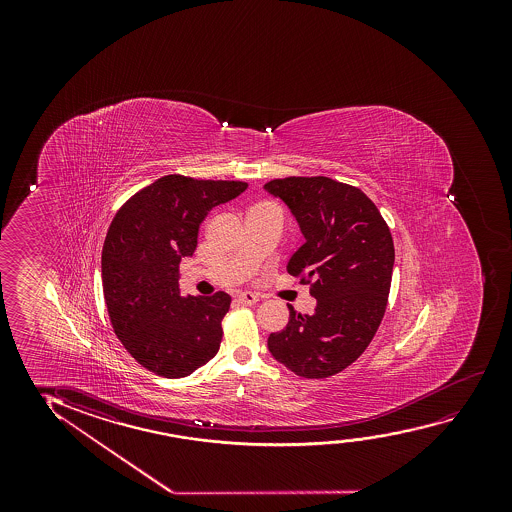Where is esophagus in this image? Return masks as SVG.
<instances>
[{
	"instance_id": "1",
	"label": "esophagus",
	"mask_w": 512,
	"mask_h": 512,
	"mask_svg": "<svg viewBox=\"0 0 512 512\" xmlns=\"http://www.w3.org/2000/svg\"><path fill=\"white\" fill-rule=\"evenodd\" d=\"M257 301H259V297L252 294V292H241V294H238V302L245 304V306H253Z\"/></svg>"
}]
</instances>
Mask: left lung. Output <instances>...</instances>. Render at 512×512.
Masks as SVG:
<instances>
[{
	"label": "left lung",
	"mask_w": 512,
	"mask_h": 512,
	"mask_svg": "<svg viewBox=\"0 0 512 512\" xmlns=\"http://www.w3.org/2000/svg\"><path fill=\"white\" fill-rule=\"evenodd\" d=\"M264 189L292 211L304 245L287 271L309 283L313 315L292 306L287 327L267 348L280 364L308 379L334 376L353 364L378 330L392 283L395 248L376 204L362 190L327 176H288Z\"/></svg>",
	"instance_id": "obj_1"
}]
</instances>
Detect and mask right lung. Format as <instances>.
<instances>
[{
  "mask_svg": "<svg viewBox=\"0 0 512 512\" xmlns=\"http://www.w3.org/2000/svg\"><path fill=\"white\" fill-rule=\"evenodd\" d=\"M246 187L162 176L136 192L106 232L101 278L113 330L138 364L162 378H185L217 355L231 295L182 297L178 267L196 250L208 211Z\"/></svg>",
  "mask_w": 512,
  "mask_h": 512,
  "instance_id": "obj_1",
  "label": "right lung"
}]
</instances>
